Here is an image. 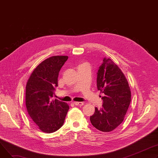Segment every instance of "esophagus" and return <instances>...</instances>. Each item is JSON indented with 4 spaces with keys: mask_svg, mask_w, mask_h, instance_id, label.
Returning <instances> with one entry per match:
<instances>
[{
    "mask_svg": "<svg viewBox=\"0 0 158 158\" xmlns=\"http://www.w3.org/2000/svg\"><path fill=\"white\" fill-rule=\"evenodd\" d=\"M73 104L74 105L79 106H82V105H84V103H82V102H73Z\"/></svg>",
    "mask_w": 158,
    "mask_h": 158,
    "instance_id": "34e87169",
    "label": "esophagus"
}]
</instances>
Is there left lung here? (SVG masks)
Segmentation results:
<instances>
[{
    "instance_id": "8db88e82",
    "label": "left lung",
    "mask_w": 158,
    "mask_h": 158,
    "mask_svg": "<svg viewBox=\"0 0 158 158\" xmlns=\"http://www.w3.org/2000/svg\"><path fill=\"white\" fill-rule=\"evenodd\" d=\"M97 86L102 97V107H95L90 117L94 127L102 132H111L117 128L126 117L131 101L128 81L120 69L111 59L104 57L97 73Z\"/></svg>"
}]
</instances>
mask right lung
<instances>
[{"label": "right lung", "instance_id": "add662e5", "mask_svg": "<svg viewBox=\"0 0 158 158\" xmlns=\"http://www.w3.org/2000/svg\"><path fill=\"white\" fill-rule=\"evenodd\" d=\"M66 56H54L40 63L33 70L26 87V105L29 115L38 128L52 133L63 125L69 106L57 99L51 101L58 86L59 72L68 60Z\"/></svg>", "mask_w": 158, "mask_h": 158}]
</instances>
